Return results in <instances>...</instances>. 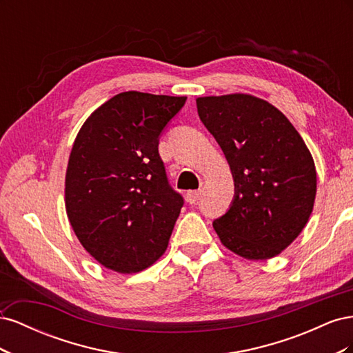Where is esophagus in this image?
I'll return each instance as SVG.
<instances>
[{"mask_svg": "<svg viewBox=\"0 0 353 353\" xmlns=\"http://www.w3.org/2000/svg\"><path fill=\"white\" fill-rule=\"evenodd\" d=\"M200 197H201V191L200 190L188 191V193L185 194V199H187V201L190 203V205H196V203L200 200Z\"/></svg>", "mask_w": 353, "mask_h": 353, "instance_id": "1", "label": "esophagus"}]
</instances>
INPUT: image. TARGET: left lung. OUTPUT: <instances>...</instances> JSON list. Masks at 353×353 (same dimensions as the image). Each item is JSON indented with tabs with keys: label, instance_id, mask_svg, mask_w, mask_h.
<instances>
[{
	"label": "left lung",
	"instance_id": "left-lung-1",
	"mask_svg": "<svg viewBox=\"0 0 353 353\" xmlns=\"http://www.w3.org/2000/svg\"><path fill=\"white\" fill-rule=\"evenodd\" d=\"M200 121L227 157L236 187L225 215L213 221L221 243L249 261L280 254L314 210L316 170L287 117L250 94L199 97Z\"/></svg>",
	"mask_w": 353,
	"mask_h": 353
}]
</instances>
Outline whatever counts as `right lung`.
<instances>
[{"instance_id": "obj_1", "label": "right lung", "mask_w": 353, "mask_h": 353, "mask_svg": "<svg viewBox=\"0 0 353 353\" xmlns=\"http://www.w3.org/2000/svg\"><path fill=\"white\" fill-rule=\"evenodd\" d=\"M185 100L121 92L95 109L74 138L66 213L83 249L108 270L140 272L168 248L184 200L168 184L157 145Z\"/></svg>"}]
</instances>
